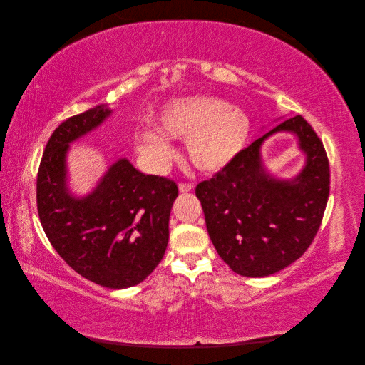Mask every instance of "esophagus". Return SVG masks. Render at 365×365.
Wrapping results in <instances>:
<instances>
[{
	"label": "esophagus",
	"mask_w": 365,
	"mask_h": 365,
	"mask_svg": "<svg viewBox=\"0 0 365 365\" xmlns=\"http://www.w3.org/2000/svg\"><path fill=\"white\" fill-rule=\"evenodd\" d=\"M178 189H180L181 193H189L193 189V184H184V182H181Z\"/></svg>",
	"instance_id": "obj_1"
}]
</instances>
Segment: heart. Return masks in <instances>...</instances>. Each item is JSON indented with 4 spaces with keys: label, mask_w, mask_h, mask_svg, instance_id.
<instances>
[{
    "label": "heart",
    "mask_w": 365,
    "mask_h": 365,
    "mask_svg": "<svg viewBox=\"0 0 365 365\" xmlns=\"http://www.w3.org/2000/svg\"><path fill=\"white\" fill-rule=\"evenodd\" d=\"M158 128L138 135V150L153 170L168 168L175 150L171 138L187 140V155L196 169L216 173L247 148L251 121L242 109L215 97H187L163 108Z\"/></svg>",
    "instance_id": "obj_1"
}]
</instances>
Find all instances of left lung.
Listing matches in <instances>:
<instances>
[{"instance_id": "1", "label": "left lung", "mask_w": 365, "mask_h": 365, "mask_svg": "<svg viewBox=\"0 0 365 365\" xmlns=\"http://www.w3.org/2000/svg\"><path fill=\"white\" fill-rule=\"evenodd\" d=\"M292 133L305 153L304 169L279 179L266 169L262 143ZM330 172L323 143L302 117L274 126L212 180L196 185L208 236L228 267L244 277H268L289 267L312 244L329 197Z\"/></svg>"}]
</instances>
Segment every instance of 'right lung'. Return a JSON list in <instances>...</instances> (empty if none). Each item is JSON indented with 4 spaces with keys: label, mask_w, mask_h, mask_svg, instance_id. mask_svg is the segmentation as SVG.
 <instances>
[{
    "label": "right lung",
    "mask_w": 365,
    "mask_h": 365,
    "mask_svg": "<svg viewBox=\"0 0 365 365\" xmlns=\"http://www.w3.org/2000/svg\"><path fill=\"white\" fill-rule=\"evenodd\" d=\"M111 114V108L97 105L54 129L41 160L36 200L42 228L59 256L90 282L125 289L141 283L161 262L178 187L118 158L91 192H71V145Z\"/></svg>",
    "instance_id": "obj_1"
}]
</instances>
